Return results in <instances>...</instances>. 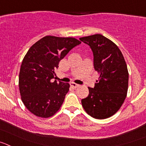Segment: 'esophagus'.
<instances>
[{
	"label": "esophagus",
	"instance_id": "1",
	"mask_svg": "<svg viewBox=\"0 0 146 146\" xmlns=\"http://www.w3.org/2000/svg\"><path fill=\"white\" fill-rule=\"evenodd\" d=\"M70 86H72V88H76L79 87V86H80V85L77 84V83H75V82H70Z\"/></svg>",
	"mask_w": 146,
	"mask_h": 146
}]
</instances>
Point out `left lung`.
Listing matches in <instances>:
<instances>
[{
  "mask_svg": "<svg viewBox=\"0 0 146 146\" xmlns=\"http://www.w3.org/2000/svg\"><path fill=\"white\" fill-rule=\"evenodd\" d=\"M80 40L91 47L94 69L99 74L94 87H88V96L82 99V105L93 118H108L118 111L126 97L129 73L126 61L118 46L102 34Z\"/></svg>",
  "mask_w": 146,
  "mask_h": 146,
  "instance_id": "left-lung-1",
  "label": "left lung"
}]
</instances>
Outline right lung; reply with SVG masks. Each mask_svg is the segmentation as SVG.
<instances>
[{"label":"right lung","mask_w":146,"mask_h":146,"mask_svg":"<svg viewBox=\"0 0 146 146\" xmlns=\"http://www.w3.org/2000/svg\"><path fill=\"white\" fill-rule=\"evenodd\" d=\"M80 44L72 37L47 36L28 50L20 67L19 88L23 104L33 115L49 118L60 109L70 86L51 80L60 60Z\"/></svg>","instance_id":"right-lung-1"}]
</instances>
